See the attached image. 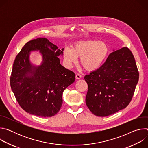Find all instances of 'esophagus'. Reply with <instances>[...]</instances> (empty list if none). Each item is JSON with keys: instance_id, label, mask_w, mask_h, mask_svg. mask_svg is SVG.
<instances>
[{"instance_id": "1", "label": "esophagus", "mask_w": 148, "mask_h": 148, "mask_svg": "<svg viewBox=\"0 0 148 148\" xmlns=\"http://www.w3.org/2000/svg\"><path fill=\"white\" fill-rule=\"evenodd\" d=\"M75 78H76L77 79H79L81 78V75L79 74H76V75H75Z\"/></svg>"}]
</instances>
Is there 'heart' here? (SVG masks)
Wrapping results in <instances>:
<instances>
[{"label":"heart","mask_w":148,"mask_h":148,"mask_svg":"<svg viewBox=\"0 0 148 148\" xmlns=\"http://www.w3.org/2000/svg\"><path fill=\"white\" fill-rule=\"evenodd\" d=\"M110 47L106 42L90 40L77 42L73 48L66 47L63 53L66 64L71 67L81 57L80 62L84 69L92 71L99 69L107 59Z\"/></svg>","instance_id":"b5f03b06"}]
</instances>
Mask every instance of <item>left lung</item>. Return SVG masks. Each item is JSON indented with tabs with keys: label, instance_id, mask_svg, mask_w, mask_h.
<instances>
[{
	"label": "left lung",
	"instance_id": "obj_1",
	"mask_svg": "<svg viewBox=\"0 0 148 148\" xmlns=\"http://www.w3.org/2000/svg\"><path fill=\"white\" fill-rule=\"evenodd\" d=\"M88 88L86 102L91 112L107 116L130 103L139 80L134 57L126 47L111 53L98 70L86 75Z\"/></svg>",
	"mask_w": 148,
	"mask_h": 148
}]
</instances>
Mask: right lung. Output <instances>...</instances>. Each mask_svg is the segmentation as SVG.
<instances>
[{
	"instance_id": "add662e5",
	"label": "right lung",
	"mask_w": 148,
	"mask_h": 148,
	"mask_svg": "<svg viewBox=\"0 0 148 148\" xmlns=\"http://www.w3.org/2000/svg\"><path fill=\"white\" fill-rule=\"evenodd\" d=\"M64 48L60 50L46 38L32 40L16 57L10 77V86L17 101L27 113L51 117L62 103V93L75 81V74L60 62ZM38 51L40 65L31 62L30 54Z\"/></svg>"
}]
</instances>
